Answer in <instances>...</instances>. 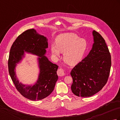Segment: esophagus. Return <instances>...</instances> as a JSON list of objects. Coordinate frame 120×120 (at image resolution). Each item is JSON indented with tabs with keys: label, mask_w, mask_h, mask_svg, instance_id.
<instances>
[{
	"label": "esophagus",
	"mask_w": 120,
	"mask_h": 120,
	"mask_svg": "<svg viewBox=\"0 0 120 120\" xmlns=\"http://www.w3.org/2000/svg\"><path fill=\"white\" fill-rule=\"evenodd\" d=\"M57 74L59 76H60V77H62V76H64L65 75V71L64 69L60 68L57 71Z\"/></svg>",
	"instance_id": "1"
}]
</instances>
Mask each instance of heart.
<instances>
[{"instance_id":"1","label":"heart","mask_w":120,"mask_h":120,"mask_svg":"<svg viewBox=\"0 0 120 120\" xmlns=\"http://www.w3.org/2000/svg\"><path fill=\"white\" fill-rule=\"evenodd\" d=\"M56 45L53 43L51 45L52 53L59 56L60 52L64 53V62L71 66L81 61L87 48L86 41L73 33L60 34L56 39Z\"/></svg>"}]
</instances>
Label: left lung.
I'll return each mask as SVG.
<instances>
[{"instance_id": "1", "label": "left lung", "mask_w": 120, "mask_h": 120, "mask_svg": "<svg viewBox=\"0 0 120 120\" xmlns=\"http://www.w3.org/2000/svg\"><path fill=\"white\" fill-rule=\"evenodd\" d=\"M93 43L90 52L71 71L73 79L71 90L78 97L92 96L107 82L111 58L103 38L93 30Z\"/></svg>"}]
</instances>
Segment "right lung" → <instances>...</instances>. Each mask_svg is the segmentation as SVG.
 <instances>
[{
	"label": "right lung",
	"instance_id": "add662e5",
	"mask_svg": "<svg viewBox=\"0 0 120 120\" xmlns=\"http://www.w3.org/2000/svg\"><path fill=\"white\" fill-rule=\"evenodd\" d=\"M48 47V39L34 29H29L19 35L11 47L8 60L9 73L15 86L21 95L27 99L37 101L47 97L53 91L58 79V65L50 61L45 56ZM25 53L38 56V78L34 85H26L19 81L15 67L24 57Z\"/></svg>",
	"mask_w": 120,
	"mask_h": 120
}]
</instances>
